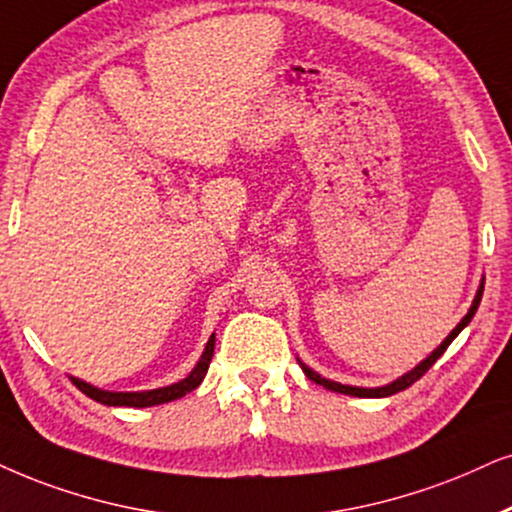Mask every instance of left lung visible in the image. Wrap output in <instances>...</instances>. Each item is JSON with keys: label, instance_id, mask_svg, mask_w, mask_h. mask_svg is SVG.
I'll use <instances>...</instances> for the list:
<instances>
[{"label": "left lung", "instance_id": "8db88e82", "mask_svg": "<svg viewBox=\"0 0 512 512\" xmlns=\"http://www.w3.org/2000/svg\"><path fill=\"white\" fill-rule=\"evenodd\" d=\"M482 293H484V283H480V288H477V295H475V300H472V304H470L468 314L463 316L461 323H458V326L454 328V331H451L449 335H446V340L442 342V345H439V347L435 349V352L430 354L428 359L420 361V364H418L416 368H411L409 373H404V375H401V378L392 380L390 385H383V387H354V385H342V383H333V380H328V378H321L319 373L312 371V368L304 366V364H300V366H302V371H304V375H307L309 380H312V383H316V385H323V387H326V390H331V392L349 394V397H390V394H397V392H401V390H406V387H411L413 383H416V380L423 378V375L428 373L430 368H432V364H435V361H437L439 357H442V354L446 352V347H449L451 342H454L456 335L461 333L463 328L468 326V323H470L472 316H475L477 307H480Z\"/></svg>", "mask_w": 512, "mask_h": 512}]
</instances>
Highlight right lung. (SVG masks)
I'll return each instance as SVG.
<instances>
[{"label": "right lung", "instance_id": "obj_1", "mask_svg": "<svg viewBox=\"0 0 512 512\" xmlns=\"http://www.w3.org/2000/svg\"><path fill=\"white\" fill-rule=\"evenodd\" d=\"M212 352H215V333L210 335L208 345H205L203 357L198 359V364L193 366V371L186 375L184 380L179 383L167 385V387H158V390H146V392H108V390H99V387L84 383L80 378H70L73 385H77V390L87 394L89 399L99 401V404L106 406H134V409H146V406H158V404H167V401L181 399L184 394H189L196 390V387L203 383L205 373H208L210 361H212Z\"/></svg>", "mask_w": 512, "mask_h": 512}]
</instances>
